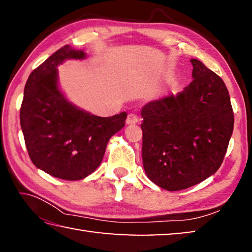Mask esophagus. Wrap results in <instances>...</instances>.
Here are the masks:
<instances>
[{"label": "esophagus", "instance_id": "esophagus-1", "mask_svg": "<svg viewBox=\"0 0 252 252\" xmlns=\"http://www.w3.org/2000/svg\"><path fill=\"white\" fill-rule=\"evenodd\" d=\"M139 122V118L134 113H130L126 118V125H135Z\"/></svg>", "mask_w": 252, "mask_h": 252}]
</instances>
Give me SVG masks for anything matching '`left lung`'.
<instances>
[{"instance_id": "left-lung-1", "label": "left lung", "mask_w": 252, "mask_h": 252, "mask_svg": "<svg viewBox=\"0 0 252 252\" xmlns=\"http://www.w3.org/2000/svg\"><path fill=\"white\" fill-rule=\"evenodd\" d=\"M190 61L192 82L141 110L144 171L168 191L187 189L215 174L233 131V111L222 79L199 60Z\"/></svg>"}]
</instances>
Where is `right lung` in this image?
I'll return each mask as SVG.
<instances>
[{
    "label": "right lung",
    "instance_id": "1",
    "mask_svg": "<svg viewBox=\"0 0 252 252\" xmlns=\"http://www.w3.org/2000/svg\"><path fill=\"white\" fill-rule=\"evenodd\" d=\"M84 51L64 45L32 71L20 111L25 146L33 164L52 177L81 180L103 159L106 144L125 126L126 112L102 118L79 108L59 88L58 65L83 60Z\"/></svg>",
    "mask_w": 252,
    "mask_h": 252
}]
</instances>
